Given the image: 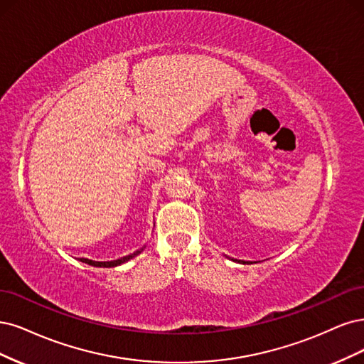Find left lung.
I'll list each match as a JSON object with an SVG mask.
<instances>
[{"instance_id": "obj_1", "label": "left lung", "mask_w": 364, "mask_h": 364, "mask_svg": "<svg viewBox=\"0 0 364 364\" xmlns=\"http://www.w3.org/2000/svg\"><path fill=\"white\" fill-rule=\"evenodd\" d=\"M239 263H243V264H245V263H246V262H239Z\"/></svg>"}]
</instances>
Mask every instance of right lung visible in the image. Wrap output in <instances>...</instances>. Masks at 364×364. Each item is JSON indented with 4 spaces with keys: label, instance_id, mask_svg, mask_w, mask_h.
<instances>
[{
    "label": "right lung",
    "instance_id": "add662e5",
    "mask_svg": "<svg viewBox=\"0 0 364 364\" xmlns=\"http://www.w3.org/2000/svg\"><path fill=\"white\" fill-rule=\"evenodd\" d=\"M137 254H140V251H136V252H133V254H130V255H125V257H122V259L113 260V262H92V260H89V259H80V262L87 263V264H90V266H97V267H113V266H119V264L128 262L130 259H133V257H136Z\"/></svg>",
    "mask_w": 364,
    "mask_h": 364
}]
</instances>
